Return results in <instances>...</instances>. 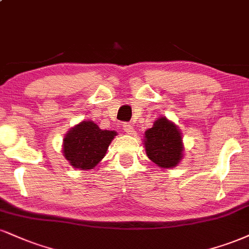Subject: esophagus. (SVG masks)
Returning a JSON list of instances; mask_svg holds the SVG:
<instances>
[{
  "instance_id": "1",
  "label": "esophagus",
  "mask_w": 249,
  "mask_h": 249,
  "mask_svg": "<svg viewBox=\"0 0 249 249\" xmlns=\"http://www.w3.org/2000/svg\"><path fill=\"white\" fill-rule=\"evenodd\" d=\"M123 128H124V131L128 134H133L134 133V128H133V125L130 124V123H125L124 125H123Z\"/></svg>"
}]
</instances>
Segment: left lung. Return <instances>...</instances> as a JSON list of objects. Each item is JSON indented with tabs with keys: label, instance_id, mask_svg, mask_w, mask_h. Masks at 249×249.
I'll return each instance as SVG.
<instances>
[{
	"label": "left lung",
	"instance_id": "left-lung-1",
	"mask_svg": "<svg viewBox=\"0 0 249 249\" xmlns=\"http://www.w3.org/2000/svg\"><path fill=\"white\" fill-rule=\"evenodd\" d=\"M145 148L147 157L161 168H173L183 157L181 133L163 117L145 132Z\"/></svg>",
	"mask_w": 249,
	"mask_h": 249
}]
</instances>
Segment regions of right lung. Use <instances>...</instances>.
<instances>
[{"label": "right lung", "instance_id": "1", "mask_svg": "<svg viewBox=\"0 0 249 249\" xmlns=\"http://www.w3.org/2000/svg\"><path fill=\"white\" fill-rule=\"evenodd\" d=\"M117 136L115 131L101 130L95 123L82 122L67 133L64 140V155L75 168H94Z\"/></svg>", "mask_w": 249, "mask_h": 249}]
</instances>
